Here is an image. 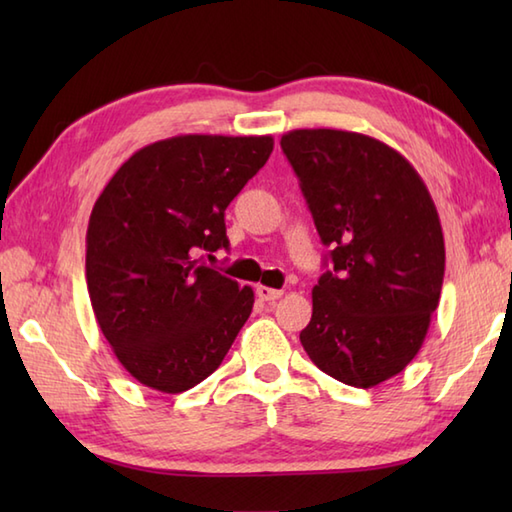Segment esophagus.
Listing matches in <instances>:
<instances>
[{
	"label": "esophagus",
	"instance_id": "34e87169",
	"mask_svg": "<svg viewBox=\"0 0 512 512\" xmlns=\"http://www.w3.org/2000/svg\"><path fill=\"white\" fill-rule=\"evenodd\" d=\"M257 297L262 301H277L281 295H284V290H277V288H268V286H257Z\"/></svg>",
	"mask_w": 512,
	"mask_h": 512
}]
</instances>
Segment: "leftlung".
I'll list each match as a JSON object with an SVG mask.
<instances>
[{"label": "left lung", "mask_w": 512, "mask_h": 512, "mask_svg": "<svg viewBox=\"0 0 512 512\" xmlns=\"http://www.w3.org/2000/svg\"><path fill=\"white\" fill-rule=\"evenodd\" d=\"M295 169L332 268L312 288L299 339L321 372L352 387L400 374L420 352L444 277L436 204L411 162L343 129H292Z\"/></svg>", "instance_id": "1"}]
</instances>
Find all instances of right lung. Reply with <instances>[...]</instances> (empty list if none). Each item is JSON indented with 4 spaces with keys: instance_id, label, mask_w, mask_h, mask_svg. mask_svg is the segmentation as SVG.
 <instances>
[{
    "instance_id": "1",
    "label": "right lung",
    "mask_w": 512,
    "mask_h": 512,
    "mask_svg": "<svg viewBox=\"0 0 512 512\" xmlns=\"http://www.w3.org/2000/svg\"><path fill=\"white\" fill-rule=\"evenodd\" d=\"M273 136L184 134L123 162L94 202L85 279L107 343L138 383L180 394L211 376L255 292L200 262L228 248L224 211Z\"/></svg>"
}]
</instances>
